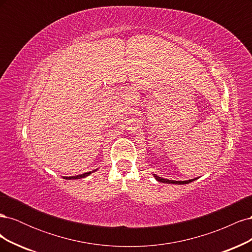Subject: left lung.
Wrapping results in <instances>:
<instances>
[{
  "label": "left lung",
  "instance_id": "obj_1",
  "mask_svg": "<svg viewBox=\"0 0 252 252\" xmlns=\"http://www.w3.org/2000/svg\"><path fill=\"white\" fill-rule=\"evenodd\" d=\"M155 178L158 181V182H163V183H168V184H188V183L194 181L195 179L193 180H189V181H170V180H166V179H162L158 177V175H155Z\"/></svg>",
  "mask_w": 252,
  "mask_h": 252
}]
</instances>
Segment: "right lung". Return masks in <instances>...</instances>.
Wrapping results in <instances>:
<instances>
[{"label": "right lung", "instance_id": "add662e5", "mask_svg": "<svg viewBox=\"0 0 252 252\" xmlns=\"http://www.w3.org/2000/svg\"><path fill=\"white\" fill-rule=\"evenodd\" d=\"M91 173V171H89V172H85V173H83V174H79V175H77V177H65L64 179H67V180H71V179H81V178H84V177H87V175H89Z\"/></svg>", "mask_w": 252, "mask_h": 252}]
</instances>
